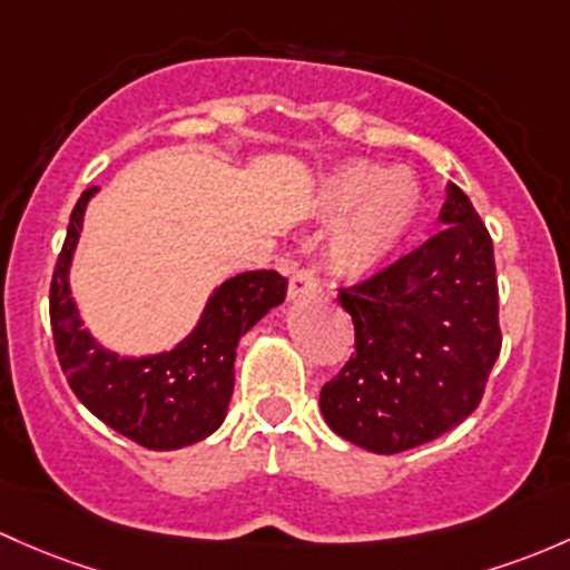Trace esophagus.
Listing matches in <instances>:
<instances>
[{
	"label": "esophagus",
	"mask_w": 570,
	"mask_h": 570,
	"mask_svg": "<svg viewBox=\"0 0 570 570\" xmlns=\"http://www.w3.org/2000/svg\"><path fill=\"white\" fill-rule=\"evenodd\" d=\"M320 292V284H316L314 273L308 267H297L292 269L289 275V297L292 301H301V297L316 295Z\"/></svg>",
	"instance_id": "1"
}]
</instances>
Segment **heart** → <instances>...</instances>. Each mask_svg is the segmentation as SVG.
<instances>
[{
    "mask_svg": "<svg viewBox=\"0 0 570 570\" xmlns=\"http://www.w3.org/2000/svg\"><path fill=\"white\" fill-rule=\"evenodd\" d=\"M322 205L331 215H351L327 248L338 275L361 278L374 273L415 229L423 213V188L410 169L374 160H352L322 185Z\"/></svg>",
    "mask_w": 570,
    "mask_h": 570,
    "instance_id": "heart-1",
    "label": "heart"
}]
</instances>
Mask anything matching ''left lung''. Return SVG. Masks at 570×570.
Masks as SVG:
<instances>
[{
    "label": "left lung",
    "mask_w": 570,
    "mask_h": 570,
    "mask_svg": "<svg viewBox=\"0 0 570 570\" xmlns=\"http://www.w3.org/2000/svg\"><path fill=\"white\" fill-rule=\"evenodd\" d=\"M442 232L393 265L338 289L355 352L320 393L335 434L371 453H401L459 426L481 404L500 357L494 245L459 185Z\"/></svg>",
    "instance_id": "left-lung-1"
}]
</instances>
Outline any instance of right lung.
Returning <instances> with one entry per match:
<instances>
[{"label":"right lung","instance_id":"1","mask_svg":"<svg viewBox=\"0 0 570 570\" xmlns=\"http://www.w3.org/2000/svg\"><path fill=\"white\" fill-rule=\"evenodd\" d=\"M87 188L70 213L48 295L53 346L68 385L95 417L149 451H177L205 440L224 423L235 391L237 344L269 308L284 303L286 278L248 269L224 281L205 305L199 325L171 352L119 357L81 327L70 297V259L81 235Z\"/></svg>","mask_w":570,"mask_h":570}]
</instances>
